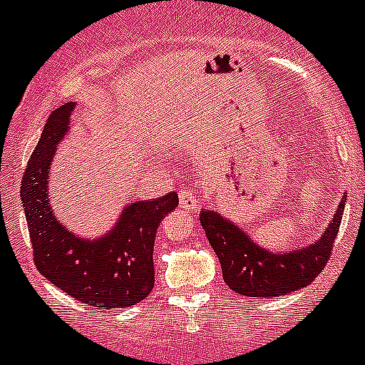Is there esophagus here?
<instances>
[{
    "label": "esophagus",
    "instance_id": "obj_1",
    "mask_svg": "<svg viewBox=\"0 0 365 365\" xmlns=\"http://www.w3.org/2000/svg\"><path fill=\"white\" fill-rule=\"evenodd\" d=\"M179 202L180 206L188 212H197L199 208V202H197V195H195V190L193 188H182L179 192Z\"/></svg>",
    "mask_w": 365,
    "mask_h": 365
}]
</instances>
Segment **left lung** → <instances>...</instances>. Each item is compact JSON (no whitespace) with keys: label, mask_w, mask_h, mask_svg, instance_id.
<instances>
[{"label":"left lung","mask_w":365,"mask_h":365,"mask_svg":"<svg viewBox=\"0 0 365 365\" xmlns=\"http://www.w3.org/2000/svg\"><path fill=\"white\" fill-rule=\"evenodd\" d=\"M346 197L317 242L286 253L260 248L232 220L213 210L200 212L199 220L213 252L219 257L224 282L244 297L287 295L312 284L329 260L333 244L339 237Z\"/></svg>","instance_id":"obj_1"}]
</instances>
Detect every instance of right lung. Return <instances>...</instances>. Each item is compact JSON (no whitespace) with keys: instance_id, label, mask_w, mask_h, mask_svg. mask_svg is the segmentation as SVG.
Wrapping results in <instances>:
<instances>
[{"instance_id":"right-lung-1","label":"right lung","mask_w":365,"mask_h":365,"mask_svg":"<svg viewBox=\"0 0 365 365\" xmlns=\"http://www.w3.org/2000/svg\"><path fill=\"white\" fill-rule=\"evenodd\" d=\"M73 106L76 103H65L50 113L21 180L19 195L36 267L83 304L98 309L135 306L153 289L157 228L179 205V195L170 192L159 199L135 200L123 210L115 228L99 239H83L66 230L50 206L48 177Z\"/></svg>"}]
</instances>
